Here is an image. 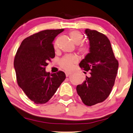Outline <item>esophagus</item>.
Wrapping results in <instances>:
<instances>
[{
    "instance_id": "1",
    "label": "esophagus",
    "mask_w": 133,
    "mask_h": 133,
    "mask_svg": "<svg viewBox=\"0 0 133 133\" xmlns=\"http://www.w3.org/2000/svg\"><path fill=\"white\" fill-rule=\"evenodd\" d=\"M72 73V72H70V71H65V75H66V76H68L70 75H71Z\"/></svg>"
}]
</instances>
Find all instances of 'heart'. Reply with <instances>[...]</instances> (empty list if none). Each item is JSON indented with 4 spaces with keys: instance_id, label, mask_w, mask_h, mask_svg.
Segmentation results:
<instances>
[{
    "instance_id": "1",
    "label": "heart",
    "mask_w": 133,
    "mask_h": 133,
    "mask_svg": "<svg viewBox=\"0 0 133 133\" xmlns=\"http://www.w3.org/2000/svg\"><path fill=\"white\" fill-rule=\"evenodd\" d=\"M70 38L71 39L72 41L76 45H79L84 41V36L81 32L78 31H73L70 32L69 34ZM54 48L56 49L57 48V44H54ZM78 50L79 53L83 55H86L89 53V47L85 45H81L78 47ZM78 61V58L77 56L75 55H68L64 56L61 60H60V66L63 69L70 71L73 69V66L75 63H76Z\"/></svg>"
}]
</instances>
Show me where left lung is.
I'll use <instances>...</instances> for the list:
<instances>
[{"mask_svg": "<svg viewBox=\"0 0 133 133\" xmlns=\"http://www.w3.org/2000/svg\"><path fill=\"white\" fill-rule=\"evenodd\" d=\"M85 33L89 41V53L81 60L79 66L89 71L83 84L76 91L83 102L92 106L102 102L110 94L117 76L118 62L115 57L110 42L104 34L86 29Z\"/></svg>", "mask_w": 133, "mask_h": 133, "instance_id": "obj_1", "label": "left lung"}]
</instances>
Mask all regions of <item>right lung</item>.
I'll return each instance as SVG.
<instances>
[{"label": "right lung", "mask_w": 133, "mask_h": 133, "mask_svg": "<svg viewBox=\"0 0 133 133\" xmlns=\"http://www.w3.org/2000/svg\"><path fill=\"white\" fill-rule=\"evenodd\" d=\"M63 31L64 29H47L26 37L15 57L18 84L36 104L47 102L66 78L62 71L53 74L45 71L48 62L55 57L52 42Z\"/></svg>", "instance_id": "add662e5"}]
</instances>
